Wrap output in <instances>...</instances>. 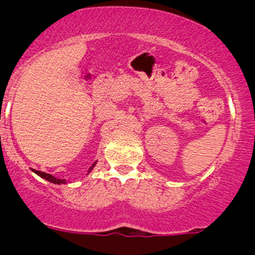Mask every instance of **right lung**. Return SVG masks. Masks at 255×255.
Wrapping results in <instances>:
<instances>
[{
	"label": "right lung",
	"instance_id": "right-lung-1",
	"mask_svg": "<svg viewBox=\"0 0 255 255\" xmlns=\"http://www.w3.org/2000/svg\"><path fill=\"white\" fill-rule=\"evenodd\" d=\"M95 165H96V163L92 164L91 168L89 169V173L92 170V169H94ZM33 171H34V173L37 174V175H39L40 177H43V179H45V180H48V181L53 182V184H58V185H60V184H66V180H65V179H56L55 176L50 175V174H47V173H43V171H39V170H33Z\"/></svg>",
	"mask_w": 255,
	"mask_h": 255
}]
</instances>
